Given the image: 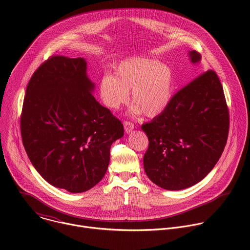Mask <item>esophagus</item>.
<instances>
[{"label":"esophagus","instance_id":"34e87169","mask_svg":"<svg viewBox=\"0 0 250 250\" xmlns=\"http://www.w3.org/2000/svg\"><path fill=\"white\" fill-rule=\"evenodd\" d=\"M124 127H125V131L126 133H128V132H130L134 128V125L131 122L125 121V122H124Z\"/></svg>","mask_w":250,"mask_h":250}]
</instances>
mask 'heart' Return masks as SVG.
Returning a JSON list of instances; mask_svg holds the SVG:
<instances>
[{"instance_id":"1","label":"heart","mask_w":250,"mask_h":250,"mask_svg":"<svg viewBox=\"0 0 250 250\" xmlns=\"http://www.w3.org/2000/svg\"><path fill=\"white\" fill-rule=\"evenodd\" d=\"M132 90V114L144 112L148 118L162 114L169 105L174 90L170 65L155 58L132 57L118 65L115 76L104 74L99 82L101 101L108 109L118 110L129 102Z\"/></svg>"}]
</instances>
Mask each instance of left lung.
I'll return each instance as SVG.
<instances>
[{"label": "left lung", "instance_id": "8db88e82", "mask_svg": "<svg viewBox=\"0 0 250 250\" xmlns=\"http://www.w3.org/2000/svg\"><path fill=\"white\" fill-rule=\"evenodd\" d=\"M192 63L201 55L189 52ZM229 115L215 71L208 70L171 99L167 109L141 125L149 140L146 175L166 190H183L201 180L219 161L229 135Z\"/></svg>", "mask_w": 250, "mask_h": 250}]
</instances>
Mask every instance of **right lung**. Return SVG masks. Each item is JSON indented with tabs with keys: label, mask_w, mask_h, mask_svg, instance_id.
I'll return each instance as SVG.
<instances>
[{
	"label": "right lung",
	"mask_w": 250,
	"mask_h": 250,
	"mask_svg": "<svg viewBox=\"0 0 250 250\" xmlns=\"http://www.w3.org/2000/svg\"><path fill=\"white\" fill-rule=\"evenodd\" d=\"M84 58L54 55L31 76L21 116L26 154L49 184L71 193L97 185L124 125L92 95Z\"/></svg>",
	"instance_id": "obj_1"
}]
</instances>
